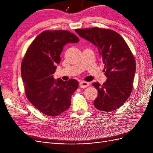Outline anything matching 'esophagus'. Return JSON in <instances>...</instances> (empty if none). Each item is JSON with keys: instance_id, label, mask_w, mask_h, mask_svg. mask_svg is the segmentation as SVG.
Here are the masks:
<instances>
[{"instance_id": "34e87169", "label": "esophagus", "mask_w": 153, "mask_h": 153, "mask_svg": "<svg viewBox=\"0 0 153 153\" xmlns=\"http://www.w3.org/2000/svg\"><path fill=\"white\" fill-rule=\"evenodd\" d=\"M79 85L81 88H86L89 85V83L85 81H81L79 84Z\"/></svg>"}]
</instances>
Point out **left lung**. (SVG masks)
Returning <instances> with one entry per match:
<instances>
[{
    "label": "left lung",
    "instance_id": "left-lung-1",
    "mask_svg": "<svg viewBox=\"0 0 153 153\" xmlns=\"http://www.w3.org/2000/svg\"><path fill=\"white\" fill-rule=\"evenodd\" d=\"M75 31L98 48L105 64L103 71L107 79L102 85L92 84L98 92L94 106L106 112L121 107L131 93L136 71L135 58L126 41L110 29L93 27Z\"/></svg>",
    "mask_w": 153,
    "mask_h": 153
}]
</instances>
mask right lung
Here are the masks:
<instances>
[{
    "mask_svg": "<svg viewBox=\"0 0 153 153\" xmlns=\"http://www.w3.org/2000/svg\"><path fill=\"white\" fill-rule=\"evenodd\" d=\"M79 39L68 30H45L27 49L21 65V75L27 99L41 112L56 116L71 105V97L78 87L75 79L55 80L53 74L61 62L63 47Z\"/></svg>",
    "mask_w": 153,
    "mask_h": 153,
    "instance_id": "1",
    "label": "right lung"
}]
</instances>
